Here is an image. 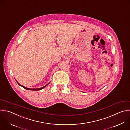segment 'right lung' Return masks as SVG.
<instances>
[{
	"instance_id": "add662e5",
	"label": "right lung",
	"mask_w": 130,
	"mask_h": 130,
	"mask_svg": "<svg viewBox=\"0 0 130 130\" xmlns=\"http://www.w3.org/2000/svg\"><path fill=\"white\" fill-rule=\"evenodd\" d=\"M17 83L18 84V85H19V86H21V87H22L23 88H24V89H26V90H35V91H37V90H41V89H43V88H44L46 86H47V85H48V84H50V83L48 84H47L46 85H45V86H44V87H41V88H36V89H31V88H26V87H24L23 86H22V85H20L19 83H18L17 82Z\"/></svg>"
}]
</instances>
